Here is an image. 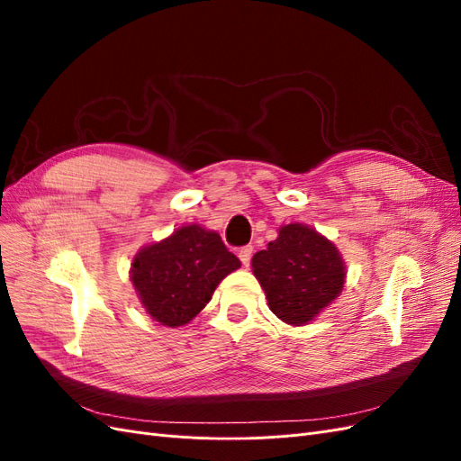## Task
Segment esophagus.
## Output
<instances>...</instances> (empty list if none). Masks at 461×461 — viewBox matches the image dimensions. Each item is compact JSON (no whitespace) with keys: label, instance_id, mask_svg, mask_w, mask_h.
<instances>
[{"label":"esophagus","instance_id":"esophagus-1","mask_svg":"<svg viewBox=\"0 0 461 461\" xmlns=\"http://www.w3.org/2000/svg\"><path fill=\"white\" fill-rule=\"evenodd\" d=\"M252 254H254V248L252 246H244V248L239 249V258L246 265V267L249 265V259H252Z\"/></svg>","mask_w":461,"mask_h":461}]
</instances>
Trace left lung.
<instances>
[{
	"label": "left lung",
	"mask_w": 461,
	"mask_h": 461,
	"mask_svg": "<svg viewBox=\"0 0 461 461\" xmlns=\"http://www.w3.org/2000/svg\"><path fill=\"white\" fill-rule=\"evenodd\" d=\"M269 310L292 327H303L340 296L346 263L327 236L303 222H288L252 258Z\"/></svg>",
	"instance_id": "left-lung-1"
}]
</instances>
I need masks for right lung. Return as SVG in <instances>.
Segmentation results:
<instances>
[{"instance_id":"obj_1","label":"right lung","mask_w":461,"mask_h":461,"mask_svg":"<svg viewBox=\"0 0 461 461\" xmlns=\"http://www.w3.org/2000/svg\"><path fill=\"white\" fill-rule=\"evenodd\" d=\"M240 267L219 232L196 222L138 249L131 281L144 312L165 327H183L212 300L219 283Z\"/></svg>"}]
</instances>
